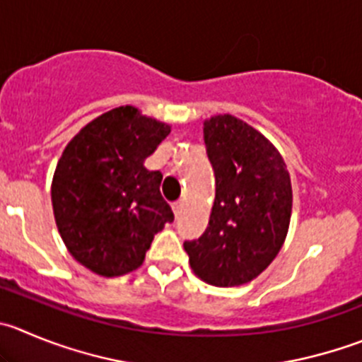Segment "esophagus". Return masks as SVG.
Wrapping results in <instances>:
<instances>
[{
	"label": "esophagus",
	"instance_id": "esophagus-1",
	"mask_svg": "<svg viewBox=\"0 0 362 362\" xmlns=\"http://www.w3.org/2000/svg\"><path fill=\"white\" fill-rule=\"evenodd\" d=\"M172 209H174V215L179 216V213H181V209H183V202L181 201L172 202Z\"/></svg>",
	"mask_w": 362,
	"mask_h": 362
}]
</instances>
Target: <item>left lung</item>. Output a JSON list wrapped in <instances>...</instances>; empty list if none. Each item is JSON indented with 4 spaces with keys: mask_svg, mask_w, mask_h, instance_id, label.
I'll return each instance as SVG.
<instances>
[{
    "mask_svg": "<svg viewBox=\"0 0 362 362\" xmlns=\"http://www.w3.org/2000/svg\"><path fill=\"white\" fill-rule=\"evenodd\" d=\"M215 202L199 240L185 242L201 281L242 286L275 259L290 229L293 192L277 147L256 127L223 113L204 120Z\"/></svg>",
    "mask_w": 362,
    "mask_h": 362,
    "instance_id": "1",
    "label": "left lung"
}]
</instances>
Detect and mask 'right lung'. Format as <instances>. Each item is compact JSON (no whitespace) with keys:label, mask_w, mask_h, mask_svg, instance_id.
I'll return each instance as SVG.
<instances>
[{"label":"right lung","mask_w":362,"mask_h":362,"mask_svg":"<svg viewBox=\"0 0 362 362\" xmlns=\"http://www.w3.org/2000/svg\"><path fill=\"white\" fill-rule=\"evenodd\" d=\"M170 126L119 106L81 127L65 146L51 183L54 222L78 263L103 277L136 270L154 235L174 220L160 170L146 158Z\"/></svg>","instance_id":"1"}]
</instances>
